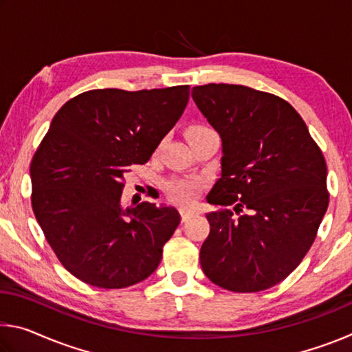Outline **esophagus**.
<instances>
[{
  "instance_id": "obj_1",
  "label": "esophagus",
  "mask_w": 352,
  "mask_h": 352,
  "mask_svg": "<svg viewBox=\"0 0 352 352\" xmlns=\"http://www.w3.org/2000/svg\"><path fill=\"white\" fill-rule=\"evenodd\" d=\"M195 214V208H189V206H182L180 208V216L183 222H186L188 219H190Z\"/></svg>"
}]
</instances>
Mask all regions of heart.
<instances>
[{
    "label": "heart",
    "mask_w": 352,
    "mask_h": 352,
    "mask_svg": "<svg viewBox=\"0 0 352 352\" xmlns=\"http://www.w3.org/2000/svg\"><path fill=\"white\" fill-rule=\"evenodd\" d=\"M199 129H205V127H200V126L190 127L188 130V133ZM197 189H199V183L192 180V178H172V180H169L168 184H166V190H168V194L177 201H189L194 197L195 192H197Z\"/></svg>",
    "instance_id": "1"
}]
</instances>
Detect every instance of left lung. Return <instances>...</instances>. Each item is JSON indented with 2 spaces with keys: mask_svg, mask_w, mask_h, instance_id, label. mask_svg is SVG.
<instances>
[{
  "mask_svg": "<svg viewBox=\"0 0 352 352\" xmlns=\"http://www.w3.org/2000/svg\"><path fill=\"white\" fill-rule=\"evenodd\" d=\"M192 99L222 140V174L208 204L210 234L200 264L231 292L273 287L315 241L329 204L326 162L296 110L275 94L243 85L194 87Z\"/></svg>",
  "mask_w": 352,
  "mask_h": 352,
  "instance_id": "1",
  "label": "left lung"
}]
</instances>
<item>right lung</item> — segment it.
I'll list each match as a JSON object with an SVG mask.
<instances>
[{
	"label": "right lung",
	"instance_id": "1",
	"mask_svg": "<svg viewBox=\"0 0 352 352\" xmlns=\"http://www.w3.org/2000/svg\"><path fill=\"white\" fill-rule=\"evenodd\" d=\"M189 85L85 91L52 119L31 163L32 210L71 275L122 289L157 270L180 223L174 206H124V174L144 164L175 126Z\"/></svg>",
	"mask_w": 352,
	"mask_h": 352
}]
</instances>
